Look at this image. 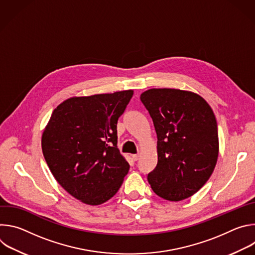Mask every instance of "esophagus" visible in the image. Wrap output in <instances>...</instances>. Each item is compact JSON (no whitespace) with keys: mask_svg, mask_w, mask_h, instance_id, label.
<instances>
[{"mask_svg":"<svg viewBox=\"0 0 255 255\" xmlns=\"http://www.w3.org/2000/svg\"><path fill=\"white\" fill-rule=\"evenodd\" d=\"M131 156H132V159H133L134 161H137V160L139 159V154H132Z\"/></svg>","mask_w":255,"mask_h":255,"instance_id":"esophagus-1","label":"esophagus"}]
</instances>
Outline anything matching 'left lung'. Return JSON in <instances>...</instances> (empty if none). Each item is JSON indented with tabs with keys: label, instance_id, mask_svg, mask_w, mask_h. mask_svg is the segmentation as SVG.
Instances as JSON below:
<instances>
[{
	"label": "left lung",
	"instance_id": "1",
	"mask_svg": "<svg viewBox=\"0 0 255 255\" xmlns=\"http://www.w3.org/2000/svg\"><path fill=\"white\" fill-rule=\"evenodd\" d=\"M140 100L157 135V164L147 179L153 192L177 202L196 194L210 178L219 153L217 121L199 95L176 89H150Z\"/></svg>",
	"mask_w": 255,
	"mask_h": 255
}]
</instances>
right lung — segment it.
<instances>
[{"instance_id": "right-lung-1", "label": "right lung", "mask_w": 255, "mask_h": 255, "mask_svg": "<svg viewBox=\"0 0 255 255\" xmlns=\"http://www.w3.org/2000/svg\"><path fill=\"white\" fill-rule=\"evenodd\" d=\"M133 91L69 98L46 125L41 146L57 183L81 202L97 206L120 189L129 163L117 147V122Z\"/></svg>"}]
</instances>
